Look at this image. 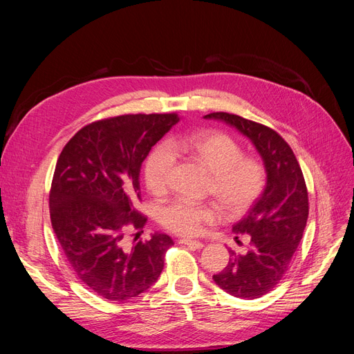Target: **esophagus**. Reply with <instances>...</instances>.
I'll list each match as a JSON object with an SVG mask.
<instances>
[{
  "label": "esophagus",
  "instance_id": "obj_1",
  "mask_svg": "<svg viewBox=\"0 0 354 354\" xmlns=\"http://www.w3.org/2000/svg\"><path fill=\"white\" fill-rule=\"evenodd\" d=\"M179 244H183V245H188L189 248L192 250H201L203 248V244L201 243V241H192V239H179Z\"/></svg>",
  "mask_w": 354,
  "mask_h": 354
}]
</instances>
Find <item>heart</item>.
Returning a JSON list of instances; mask_svg holds the SVG:
<instances>
[{
  "mask_svg": "<svg viewBox=\"0 0 354 354\" xmlns=\"http://www.w3.org/2000/svg\"><path fill=\"white\" fill-rule=\"evenodd\" d=\"M175 152L191 153L205 165L211 178V194L227 214H244L261 196L267 183V171L261 160L244 156L243 147L230 135L218 130H203L176 136L169 145L159 143L147 155L143 175L153 194H162L171 183ZM218 219V212L208 203L176 198L159 212L160 224L178 235L195 236Z\"/></svg>",
  "mask_w": 354,
  "mask_h": 354,
  "instance_id": "1",
  "label": "heart"
}]
</instances>
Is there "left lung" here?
Returning a JSON list of instances; mask_svg holds the SVG:
<instances>
[{
	"label": "left lung",
	"instance_id": "left-lung-1",
	"mask_svg": "<svg viewBox=\"0 0 354 354\" xmlns=\"http://www.w3.org/2000/svg\"><path fill=\"white\" fill-rule=\"evenodd\" d=\"M216 119L236 127L255 146L267 171L266 189L232 231L250 236L245 254L230 250V261L214 281L238 299H259L288 271L308 218V192L301 167L290 145L274 129L241 116L214 111Z\"/></svg>",
	"mask_w": 354,
	"mask_h": 354
}]
</instances>
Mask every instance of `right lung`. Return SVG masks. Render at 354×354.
Returning a JSON list of instances; mask_svg holds the SVG:
<instances>
[{"mask_svg": "<svg viewBox=\"0 0 354 354\" xmlns=\"http://www.w3.org/2000/svg\"><path fill=\"white\" fill-rule=\"evenodd\" d=\"M179 122L176 113L122 115L86 124L63 147L48 196L50 219L70 268L93 292L126 301L146 291L174 245L166 234L133 244L129 230L147 218L136 209L139 174L152 146Z\"/></svg>", "mask_w": 354, "mask_h": 354, "instance_id": "1", "label": "right lung"}]
</instances>
